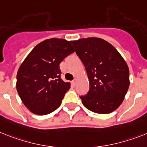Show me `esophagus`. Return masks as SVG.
<instances>
[{
	"mask_svg": "<svg viewBox=\"0 0 147 147\" xmlns=\"http://www.w3.org/2000/svg\"><path fill=\"white\" fill-rule=\"evenodd\" d=\"M76 83H77V79H74L73 81H71V84H73L74 86H75V85L76 84Z\"/></svg>",
	"mask_w": 147,
	"mask_h": 147,
	"instance_id": "esophagus-1",
	"label": "esophagus"
}]
</instances>
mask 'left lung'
<instances>
[{
	"label": "left lung",
	"mask_w": 147,
	"mask_h": 147,
	"mask_svg": "<svg viewBox=\"0 0 147 147\" xmlns=\"http://www.w3.org/2000/svg\"><path fill=\"white\" fill-rule=\"evenodd\" d=\"M87 71L90 90L80 98L85 108L101 114L115 111L129 87V70L118 51L100 38L71 41Z\"/></svg>",
	"instance_id": "1"
}]
</instances>
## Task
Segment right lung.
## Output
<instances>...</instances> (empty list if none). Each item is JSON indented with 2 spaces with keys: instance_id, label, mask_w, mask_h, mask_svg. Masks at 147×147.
Here are the masks:
<instances>
[{
  "instance_id": "obj_1",
  "label": "right lung",
  "mask_w": 147,
  "mask_h": 147,
  "mask_svg": "<svg viewBox=\"0 0 147 147\" xmlns=\"http://www.w3.org/2000/svg\"><path fill=\"white\" fill-rule=\"evenodd\" d=\"M75 51L71 42L53 38L39 43L18 69L16 89L24 105L37 115L60 107L69 82L61 79L60 63Z\"/></svg>"
}]
</instances>
